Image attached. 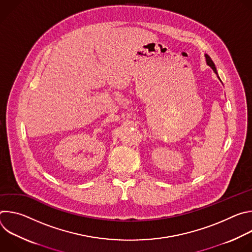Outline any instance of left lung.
Returning <instances> with one entry per match:
<instances>
[{
    "mask_svg": "<svg viewBox=\"0 0 252 252\" xmlns=\"http://www.w3.org/2000/svg\"><path fill=\"white\" fill-rule=\"evenodd\" d=\"M204 57H205V61H206V63H207V65H209L212 69H213V71L215 74H217V76H218V78L220 79V77H219V74H218V71H217V67H215V64H214V63L212 62V60L210 59V57L208 56V55H204Z\"/></svg>",
    "mask_w": 252,
    "mask_h": 252,
    "instance_id": "1",
    "label": "left lung"
}]
</instances>
